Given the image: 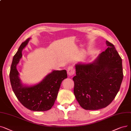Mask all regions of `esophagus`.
<instances>
[{"label": "esophagus", "mask_w": 131, "mask_h": 131, "mask_svg": "<svg viewBox=\"0 0 131 131\" xmlns=\"http://www.w3.org/2000/svg\"><path fill=\"white\" fill-rule=\"evenodd\" d=\"M67 74L69 76H72L75 73V70L73 67H70L67 70Z\"/></svg>", "instance_id": "obj_1"}]
</instances>
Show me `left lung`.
Listing matches in <instances>:
<instances>
[{
	"mask_svg": "<svg viewBox=\"0 0 131 131\" xmlns=\"http://www.w3.org/2000/svg\"><path fill=\"white\" fill-rule=\"evenodd\" d=\"M106 44L107 48L93 63L75 65L74 94L84 109L106 107L120 89L123 79L122 59L114 45L107 41Z\"/></svg>",
	"mask_w": 131,
	"mask_h": 131,
	"instance_id": "obj_1",
	"label": "left lung"
}]
</instances>
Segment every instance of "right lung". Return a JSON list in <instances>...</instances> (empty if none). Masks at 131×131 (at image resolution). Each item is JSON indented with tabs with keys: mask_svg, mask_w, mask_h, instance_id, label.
<instances>
[{
	"mask_svg": "<svg viewBox=\"0 0 131 131\" xmlns=\"http://www.w3.org/2000/svg\"><path fill=\"white\" fill-rule=\"evenodd\" d=\"M29 38L22 43L14 56L9 73L10 82L13 92L20 103L32 111H45L53 105L57 97L61 83L67 78L66 71H53L43 80L34 86L22 85L16 66L22 57V50L27 44Z\"/></svg>",
	"mask_w": 131,
	"mask_h": 131,
	"instance_id": "right-lung-1",
	"label": "right lung"
}]
</instances>
